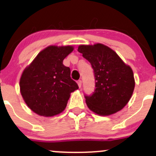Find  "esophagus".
<instances>
[{"label":"esophagus","mask_w":156,"mask_h":156,"mask_svg":"<svg viewBox=\"0 0 156 156\" xmlns=\"http://www.w3.org/2000/svg\"><path fill=\"white\" fill-rule=\"evenodd\" d=\"M77 83H78V87H79V88H80V87H81V85H82V81H81V80H78V81H77Z\"/></svg>","instance_id":"esophagus-1"}]
</instances>
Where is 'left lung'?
<instances>
[{
    "instance_id": "obj_1",
    "label": "left lung",
    "mask_w": 156,
    "mask_h": 156,
    "mask_svg": "<svg viewBox=\"0 0 156 156\" xmlns=\"http://www.w3.org/2000/svg\"><path fill=\"white\" fill-rule=\"evenodd\" d=\"M78 51L90 62L95 78L94 92L85 96L88 108L100 116L112 115L122 110L135 87L131 67L105 44H80Z\"/></svg>"
}]
</instances>
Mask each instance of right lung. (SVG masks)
I'll return each instance as SVG.
<instances>
[{
	"instance_id": "add662e5",
	"label": "right lung",
	"mask_w": 156,
	"mask_h": 156,
	"mask_svg": "<svg viewBox=\"0 0 156 156\" xmlns=\"http://www.w3.org/2000/svg\"><path fill=\"white\" fill-rule=\"evenodd\" d=\"M73 50L72 45L48 46L23 70L20 80L21 95L38 115L53 117L62 113L71 92L78 89L70 78V69L63 64Z\"/></svg>"
}]
</instances>
